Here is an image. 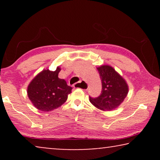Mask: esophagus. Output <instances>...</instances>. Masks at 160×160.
Segmentation results:
<instances>
[{"instance_id":"esophagus-1","label":"esophagus","mask_w":160,"mask_h":160,"mask_svg":"<svg viewBox=\"0 0 160 160\" xmlns=\"http://www.w3.org/2000/svg\"><path fill=\"white\" fill-rule=\"evenodd\" d=\"M73 87L75 88H78V89H84V90H86L88 88V84L84 81H80V82H76L73 84Z\"/></svg>"}]
</instances>
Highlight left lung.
Returning a JSON list of instances; mask_svg holds the SVG:
<instances>
[{
  "instance_id": "obj_1",
  "label": "left lung",
  "mask_w": 160,
  "mask_h": 160,
  "mask_svg": "<svg viewBox=\"0 0 160 160\" xmlns=\"http://www.w3.org/2000/svg\"><path fill=\"white\" fill-rule=\"evenodd\" d=\"M97 69L101 79L102 91L97 98L89 97V101L100 110H113L128 95V84L112 67L102 65Z\"/></svg>"
}]
</instances>
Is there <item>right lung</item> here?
<instances>
[{"label": "right lung", "instance_id": "obj_1", "mask_svg": "<svg viewBox=\"0 0 160 160\" xmlns=\"http://www.w3.org/2000/svg\"><path fill=\"white\" fill-rule=\"evenodd\" d=\"M60 71L44 70L38 74L28 87V95L36 108L43 111H50L58 108L66 101L72 87L64 79L58 77Z\"/></svg>", "mask_w": 160, "mask_h": 160}]
</instances>
